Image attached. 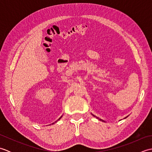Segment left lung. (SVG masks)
Masks as SVG:
<instances>
[{"mask_svg": "<svg viewBox=\"0 0 152 152\" xmlns=\"http://www.w3.org/2000/svg\"><path fill=\"white\" fill-rule=\"evenodd\" d=\"M92 115H93V116H94V117H96V116H95V115H93V114H92ZM96 118H97V119H99L100 121H103V120H102V119H99V118H97V117H96ZM126 118H127V117H126Z\"/></svg>", "mask_w": 152, "mask_h": 152, "instance_id": "left-lung-1", "label": "left lung"}]
</instances>
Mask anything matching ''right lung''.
<instances>
[{
    "label": "right lung",
    "mask_w": 152,
    "mask_h": 152,
    "mask_svg": "<svg viewBox=\"0 0 152 152\" xmlns=\"http://www.w3.org/2000/svg\"><path fill=\"white\" fill-rule=\"evenodd\" d=\"M61 118H62V116H61V117L59 118V119H58V120H59V119H61ZM58 120H57V121ZM57 121H56V122H57ZM56 122H55V123H56ZM54 124V123H53V124Z\"/></svg>",
    "instance_id": "right-lung-1"
}]
</instances>
